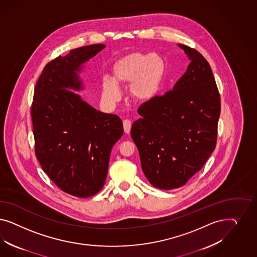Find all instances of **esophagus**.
Wrapping results in <instances>:
<instances>
[{"mask_svg": "<svg viewBox=\"0 0 257 257\" xmlns=\"http://www.w3.org/2000/svg\"><path fill=\"white\" fill-rule=\"evenodd\" d=\"M131 126H132L131 120H129V119H124V120H123V128H124V132L126 133V134H129V133H130Z\"/></svg>", "mask_w": 257, "mask_h": 257, "instance_id": "1", "label": "esophagus"}]
</instances>
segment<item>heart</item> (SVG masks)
Returning <instances> with one entry per match:
<instances>
[{
  "instance_id": "1",
  "label": "heart",
  "mask_w": 257,
  "mask_h": 257,
  "mask_svg": "<svg viewBox=\"0 0 257 257\" xmlns=\"http://www.w3.org/2000/svg\"><path fill=\"white\" fill-rule=\"evenodd\" d=\"M165 63L156 54L133 53L118 59L112 70V79L103 78L101 96L109 105L120 99L118 86H127L130 98L137 102H146L156 97L163 81Z\"/></svg>"
}]
</instances>
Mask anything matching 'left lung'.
<instances>
[{
    "label": "left lung",
    "mask_w": 257,
    "mask_h": 257,
    "mask_svg": "<svg viewBox=\"0 0 257 257\" xmlns=\"http://www.w3.org/2000/svg\"><path fill=\"white\" fill-rule=\"evenodd\" d=\"M178 46L190 60L187 71L171 90L140 106L131 129L142 171L160 189L186 185L217 143L220 98L210 65L195 49Z\"/></svg>",
    "instance_id": "8db88e82"
}]
</instances>
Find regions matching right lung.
Listing matches in <instances>:
<instances>
[{"instance_id": "add662e5", "label": "right lung", "mask_w": 257, "mask_h": 257, "mask_svg": "<svg viewBox=\"0 0 257 257\" xmlns=\"http://www.w3.org/2000/svg\"><path fill=\"white\" fill-rule=\"evenodd\" d=\"M105 48L93 44L71 50L48 63L35 87L31 116L36 156L57 187L87 198L101 190L114 144L123 135L117 115L102 113L82 99L79 73Z\"/></svg>"}]
</instances>
